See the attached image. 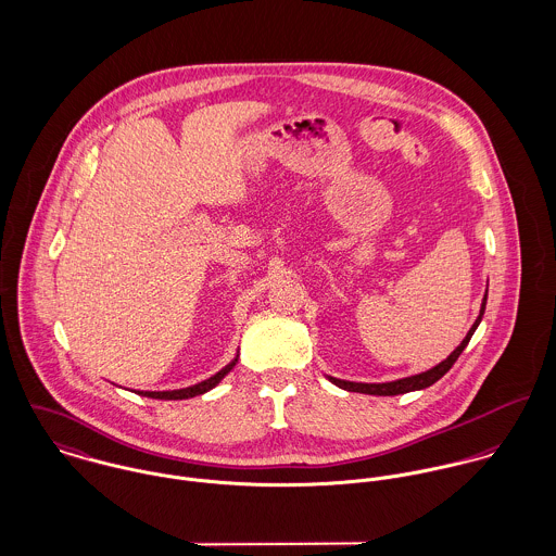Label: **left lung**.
<instances>
[{
  "instance_id": "obj_1",
  "label": "left lung",
  "mask_w": 556,
  "mask_h": 556,
  "mask_svg": "<svg viewBox=\"0 0 556 556\" xmlns=\"http://www.w3.org/2000/svg\"><path fill=\"white\" fill-rule=\"evenodd\" d=\"M485 300H488V293L483 295V302H481V311H479V317L476 318L473 327L469 329V333L465 336V340L456 346V351L443 359L439 366L421 372V375H413V377H406V379H397V381H390V383H353V381H342V379H333V377H327L333 386H338L340 390H346V392H359V394H370V396H397V394H406V392H415V390H426L430 388L432 383H437L454 364L456 359L460 357V353L467 349L473 331L477 329V325L481 323L483 317V311H485Z\"/></svg>"
}]
</instances>
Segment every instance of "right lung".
Listing matches in <instances>:
<instances>
[{
    "mask_svg": "<svg viewBox=\"0 0 556 556\" xmlns=\"http://www.w3.org/2000/svg\"><path fill=\"white\" fill-rule=\"evenodd\" d=\"M238 364V357L231 362V364H227L220 372H216L214 377H210L207 381H201V383H197V386H192V388H184V390H173V392H139L141 396L148 397H159V400H184V397H194L201 396V394H205V392H210V390H214L231 370H233V366Z\"/></svg>",
    "mask_w": 556,
    "mask_h": 556,
    "instance_id": "1",
    "label": "right lung"
}]
</instances>
